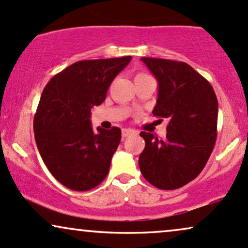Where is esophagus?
I'll return each instance as SVG.
<instances>
[{"label": "esophagus", "instance_id": "esophagus-1", "mask_svg": "<svg viewBox=\"0 0 248 248\" xmlns=\"http://www.w3.org/2000/svg\"><path fill=\"white\" fill-rule=\"evenodd\" d=\"M133 133H135V130H131V129H123V130H122V136H123V138H126V137L133 135Z\"/></svg>", "mask_w": 248, "mask_h": 248}]
</instances>
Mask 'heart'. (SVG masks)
<instances>
[{"mask_svg": "<svg viewBox=\"0 0 248 248\" xmlns=\"http://www.w3.org/2000/svg\"><path fill=\"white\" fill-rule=\"evenodd\" d=\"M138 75H142V73H141V74H138ZM138 75H137V77H138Z\"/></svg>", "mask_w": 248, "mask_h": 248, "instance_id": "1", "label": "heart"}]
</instances>
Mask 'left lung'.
<instances>
[{
    "label": "left lung",
    "instance_id": "left-lung-1",
    "mask_svg": "<svg viewBox=\"0 0 248 248\" xmlns=\"http://www.w3.org/2000/svg\"><path fill=\"white\" fill-rule=\"evenodd\" d=\"M159 83L153 115L167 118V135L158 139L140 132L145 148L139 155L142 176L162 190L181 188L199 176L217 138L218 101L214 88L181 61L141 58Z\"/></svg>",
    "mask_w": 248,
    "mask_h": 248
}]
</instances>
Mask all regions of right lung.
<instances>
[{"mask_svg":"<svg viewBox=\"0 0 248 248\" xmlns=\"http://www.w3.org/2000/svg\"><path fill=\"white\" fill-rule=\"evenodd\" d=\"M131 59L78 61L54 75L43 90L33 119L34 139L47 170L72 190H90L109 173L122 131L113 126L95 132L90 115Z\"/></svg>","mask_w":248,"mask_h":248,"instance_id":"add662e5","label":"right lung"}]
</instances>
